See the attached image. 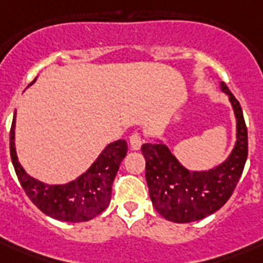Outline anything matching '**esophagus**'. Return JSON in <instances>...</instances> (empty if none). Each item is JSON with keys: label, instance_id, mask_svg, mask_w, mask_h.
I'll use <instances>...</instances> for the list:
<instances>
[{"label": "esophagus", "instance_id": "1", "mask_svg": "<svg viewBox=\"0 0 263 263\" xmlns=\"http://www.w3.org/2000/svg\"><path fill=\"white\" fill-rule=\"evenodd\" d=\"M143 143V136L140 132H134L131 136H129V144L134 150H139L140 146Z\"/></svg>", "mask_w": 263, "mask_h": 263}]
</instances>
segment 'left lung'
<instances>
[{"label": "left lung", "mask_w": 263, "mask_h": 263, "mask_svg": "<svg viewBox=\"0 0 263 263\" xmlns=\"http://www.w3.org/2000/svg\"><path fill=\"white\" fill-rule=\"evenodd\" d=\"M237 120L236 146L225 162L208 172H190L162 143H144L146 181L154 208L173 222H192L216 213L235 191L249 154V136L239 101L222 82Z\"/></svg>", "instance_id": "obj_1"}]
</instances>
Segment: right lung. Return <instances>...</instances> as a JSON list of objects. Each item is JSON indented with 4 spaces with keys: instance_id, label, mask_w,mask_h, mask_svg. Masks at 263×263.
<instances>
[{
    "instance_id": "1",
    "label": "right lung",
    "mask_w": 263,
    "mask_h": 263,
    "mask_svg": "<svg viewBox=\"0 0 263 263\" xmlns=\"http://www.w3.org/2000/svg\"><path fill=\"white\" fill-rule=\"evenodd\" d=\"M10 158L26 195L51 218L67 222H83L94 218L109 206L111 184L121 161L127 156L124 139L105 147L87 172L63 185H49L32 179L18 164L14 150V117L10 127Z\"/></svg>"
}]
</instances>
